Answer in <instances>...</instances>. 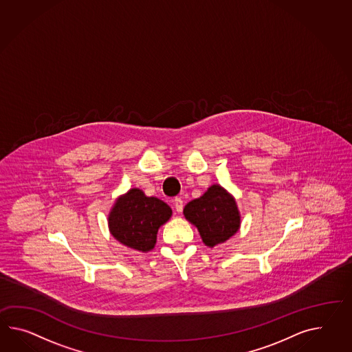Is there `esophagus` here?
I'll return each instance as SVG.
<instances>
[{"instance_id": "34e87169", "label": "esophagus", "mask_w": 352, "mask_h": 352, "mask_svg": "<svg viewBox=\"0 0 352 352\" xmlns=\"http://www.w3.org/2000/svg\"><path fill=\"white\" fill-rule=\"evenodd\" d=\"M173 204H174V208H175V211H177L178 214H180V212L183 211V201H182V198H175Z\"/></svg>"}]
</instances>
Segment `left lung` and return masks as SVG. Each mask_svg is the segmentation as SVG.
<instances>
[{"label": "left lung", "mask_w": 352, "mask_h": 352, "mask_svg": "<svg viewBox=\"0 0 352 352\" xmlns=\"http://www.w3.org/2000/svg\"><path fill=\"white\" fill-rule=\"evenodd\" d=\"M183 214L197 228L202 241L210 248L230 239L241 223L235 198L220 184H212L204 196L188 202Z\"/></svg>", "instance_id": "obj_1"}]
</instances>
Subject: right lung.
<instances>
[{
    "label": "right lung",
    "mask_w": 352,
    "mask_h": 352,
    "mask_svg": "<svg viewBox=\"0 0 352 352\" xmlns=\"http://www.w3.org/2000/svg\"><path fill=\"white\" fill-rule=\"evenodd\" d=\"M172 214V208L162 199L147 197L140 188H131L113 204L108 228L120 244L147 253L154 249L160 226L169 221Z\"/></svg>",
    "instance_id": "right-lung-1"
}]
</instances>
